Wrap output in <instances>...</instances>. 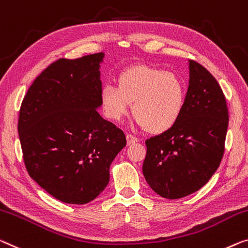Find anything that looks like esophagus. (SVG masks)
<instances>
[{
	"label": "esophagus",
	"instance_id": "1",
	"mask_svg": "<svg viewBox=\"0 0 248 248\" xmlns=\"http://www.w3.org/2000/svg\"><path fill=\"white\" fill-rule=\"evenodd\" d=\"M125 138H127L128 145H132V143H136L137 141H138V139H137L136 137L132 136V135H127V136H125Z\"/></svg>",
	"mask_w": 248,
	"mask_h": 248
}]
</instances>
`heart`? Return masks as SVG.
Listing matches in <instances>:
<instances>
[{
	"mask_svg": "<svg viewBox=\"0 0 248 248\" xmlns=\"http://www.w3.org/2000/svg\"><path fill=\"white\" fill-rule=\"evenodd\" d=\"M186 88L173 72L147 64L124 69L117 79L101 89L100 103L105 116L119 121L132 105V116L139 127L151 135H160L176 124L182 116Z\"/></svg>",
	"mask_w": 248,
	"mask_h": 248,
	"instance_id": "heart-1",
	"label": "heart"
}]
</instances>
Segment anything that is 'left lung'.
<instances>
[{
    "instance_id": "8db88e82",
    "label": "left lung",
    "mask_w": 248,
    "mask_h": 248,
    "mask_svg": "<svg viewBox=\"0 0 248 248\" xmlns=\"http://www.w3.org/2000/svg\"><path fill=\"white\" fill-rule=\"evenodd\" d=\"M183 113L164 134L146 140L142 172L155 193L186 197L208 183L223 159L228 127L226 98L208 70L189 61Z\"/></svg>"
}]
</instances>
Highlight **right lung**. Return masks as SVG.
<instances>
[{"mask_svg":"<svg viewBox=\"0 0 248 248\" xmlns=\"http://www.w3.org/2000/svg\"><path fill=\"white\" fill-rule=\"evenodd\" d=\"M103 53L59 59L35 78L18 112L25 168L46 193L83 205L109 183V167L125 136L98 113Z\"/></svg>","mask_w":248,"mask_h":248,"instance_id":"1","label":"right lung"}]
</instances>
